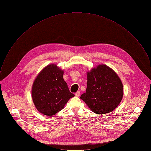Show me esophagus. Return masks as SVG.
I'll use <instances>...</instances> for the list:
<instances>
[{
	"label": "esophagus",
	"instance_id": "esophagus-1",
	"mask_svg": "<svg viewBox=\"0 0 151 151\" xmlns=\"http://www.w3.org/2000/svg\"><path fill=\"white\" fill-rule=\"evenodd\" d=\"M75 95H76V96H77V97H78V96L80 95V91H78V92H77L75 93Z\"/></svg>",
	"mask_w": 151,
	"mask_h": 151
}]
</instances>
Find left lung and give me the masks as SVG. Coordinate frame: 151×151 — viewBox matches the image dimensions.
Instances as JSON below:
<instances>
[{
    "label": "left lung",
    "mask_w": 151,
    "mask_h": 151,
    "mask_svg": "<svg viewBox=\"0 0 151 151\" xmlns=\"http://www.w3.org/2000/svg\"><path fill=\"white\" fill-rule=\"evenodd\" d=\"M86 92L80 96L92 111L98 114L114 111L123 96V85L116 73L105 64L87 72Z\"/></svg>",
    "instance_id": "left-lung-1"
}]
</instances>
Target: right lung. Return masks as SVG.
<instances>
[{
    "mask_svg": "<svg viewBox=\"0 0 151 151\" xmlns=\"http://www.w3.org/2000/svg\"><path fill=\"white\" fill-rule=\"evenodd\" d=\"M64 73L57 65L52 64L45 67L36 77L32 96L36 109L42 114L54 115L74 96L64 80Z\"/></svg>",
    "mask_w": 151,
    "mask_h": 151,
    "instance_id": "1",
    "label": "right lung"
}]
</instances>
